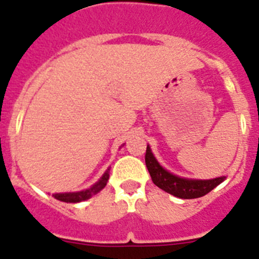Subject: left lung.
<instances>
[{"label":"left lung","instance_id":"obj_1","mask_svg":"<svg viewBox=\"0 0 259 259\" xmlns=\"http://www.w3.org/2000/svg\"><path fill=\"white\" fill-rule=\"evenodd\" d=\"M145 163L153 183L157 185L158 188L163 189L164 192L172 194L175 197L184 198V200L202 197L226 179V176H221V178L209 180H196L185 179V178L174 175V174L164 170L163 167L158 163L149 145L146 146Z\"/></svg>","mask_w":259,"mask_h":259}]
</instances>
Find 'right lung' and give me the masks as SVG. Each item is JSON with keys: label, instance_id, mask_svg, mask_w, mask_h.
<instances>
[{"label": "right lung", "instance_id": "obj_1", "mask_svg": "<svg viewBox=\"0 0 259 259\" xmlns=\"http://www.w3.org/2000/svg\"><path fill=\"white\" fill-rule=\"evenodd\" d=\"M109 170L107 168L106 172L102 175V178L98 180L96 184H93L91 188L84 189V191L80 192H72V193H54L53 194V197L57 198L59 201H63V202H70V203H76L80 202V201H85L88 198H91L93 194L98 193V192L101 191V189L105 188V185H106L107 180H109Z\"/></svg>", "mask_w": 259, "mask_h": 259}]
</instances>
